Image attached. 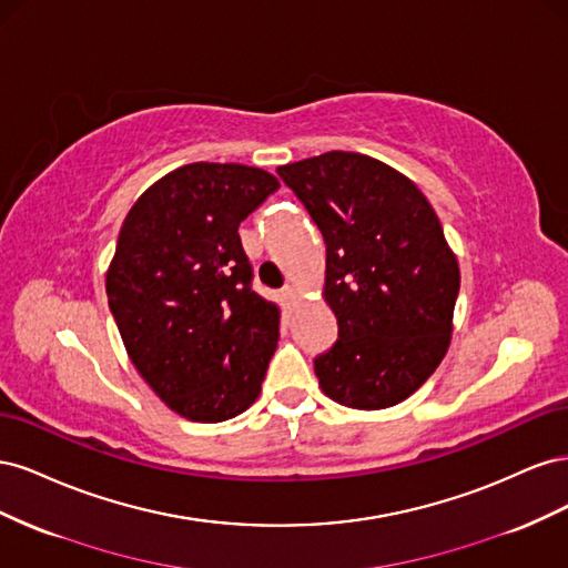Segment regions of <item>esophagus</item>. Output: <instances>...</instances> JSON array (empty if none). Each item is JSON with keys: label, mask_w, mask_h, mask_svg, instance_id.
<instances>
[{"label": "esophagus", "mask_w": 568, "mask_h": 568, "mask_svg": "<svg viewBox=\"0 0 568 568\" xmlns=\"http://www.w3.org/2000/svg\"><path fill=\"white\" fill-rule=\"evenodd\" d=\"M284 298L288 301V305H296V303H301V298H303V291H301L296 284H288V286L284 288Z\"/></svg>", "instance_id": "34e87169"}]
</instances>
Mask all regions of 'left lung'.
<instances>
[{
    "mask_svg": "<svg viewBox=\"0 0 568 568\" xmlns=\"http://www.w3.org/2000/svg\"><path fill=\"white\" fill-rule=\"evenodd\" d=\"M326 246L322 298L338 341L315 359L324 395L355 409L409 398L450 348L459 263L422 189L379 159L329 151L277 168Z\"/></svg>",
    "mask_w": 568,
    "mask_h": 568,
    "instance_id": "obj_1",
    "label": "left lung"
}]
</instances>
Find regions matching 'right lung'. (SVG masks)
Here are the masks:
<instances>
[{
    "instance_id": "add662e5",
    "label": "right lung",
    "mask_w": 568,
    "mask_h": 568,
    "mask_svg": "<svg viewBox=\"0 0 568 568\" xmlns=\"http://www.w3.org/2000/svg\"><path fill=\"white\" fill-rule=\"evenodd\" d=\"M280 180L242 163H189L134 201L106 270L120 338L180 417L248 409L280 341V305L251 288L239 225Z\"/></svg>"
}]
</instances>
